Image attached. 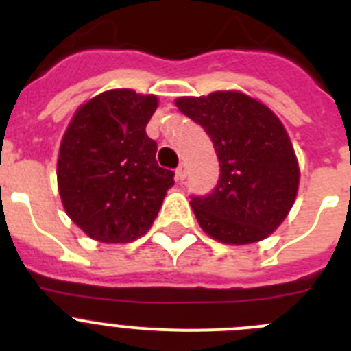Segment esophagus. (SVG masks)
Here are the masks:
<instances>
[{
  "label": "esophagus",
  "instance_id": "1",
  "mask_svg": "<svg viewBox=\"0 0 351 351\" xmlns=\"http://www.w3.org/2000/svg\"><path fill=\"white\" fill-rule=\"evenodd\" d=\"M186 176H188V170H186L184 163H181V165L176 169V179H178L179 182H182L186 179Z\"/></svg>",
  "mask_w": 351,
  "mask_h": 351
}]
</instances>
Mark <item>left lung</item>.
Returning a JSON list of instances; mask_svg holds the SVG:
<instances>
[{"mask_svg":"<svg viewBox=\"0 0 351 351\" xmlns=\"http://www.w3.org/2000/svg\"><path fill=\"white\" fill-rule=\"evenodd\" d=\"M176 105L202 126L219 161L210 193L191 195L206 234L226 244L262 241L281 225L299 188V165L280 119L237 91L184 96Z\"/></svg>","mask_w":351,"mask_h":351,"instance_id":"8db88e82","label":"left lung"}]
</instances>
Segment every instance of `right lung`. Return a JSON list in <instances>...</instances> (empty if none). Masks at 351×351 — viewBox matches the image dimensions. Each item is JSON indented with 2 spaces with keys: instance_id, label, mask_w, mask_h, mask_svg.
Listing matches in <instances>:
<instances>
[{
  "instance_id": "1",
  "label": "right lung",
  "mask_w": 351,
  "mask_h": 351,
  "mask_svg": "<svg viewBox=\"0 0 351 351\" xmlns=\"http://www.w3.org/2000/svg\"><path fill=\"white\" fill-rule=\"evenodd\" d=\"M156 107V96L112 89L82 105L64 133L61 200L71 221L100 243L142 237L173 186V172L158 165V144L145 133Z\"/></svg>"
}]
</instances>
